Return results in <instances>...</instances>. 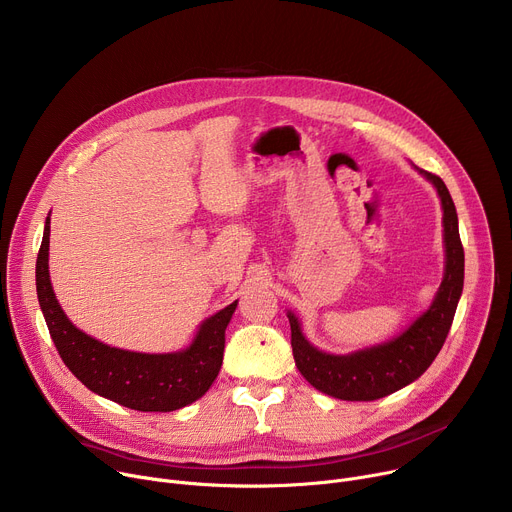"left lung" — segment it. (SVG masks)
<instances>
[{
  "instance_id": "obj_1",
  "label": "left lung",
  "mask_w": 512,
  "mask_h": 512,
  "mask_svg": "<svg viewBox=\"0 0 512 512\" xmlns=\"http://www.w3.org/2000/svg\"><path fill=\"white\" fill-rule=\"evenodd\" d=\"M440 194L444 208L446 271L433 304L397 338L352 354H328L302 334L298 318L287 312L291 348L304 379L318 391L342 401H375L419 379L442 350L452 328L464 287V247L454 200L440 176L415 166Z\"/></svg>"
}]
</instances>
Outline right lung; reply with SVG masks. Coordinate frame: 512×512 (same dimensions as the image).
Here are the masks:
<instances>
[{
  "mask_svg": "<svg viewBox=\"0 0 512 512\" xmlns=\"http://www.w3.org/2000/svg\"><path fill=\"white\" fill-rule=\"evenodd\" d=\"M50 216L36 261V291L52 342L70 373L93 393L135 411H176L200 399L223 364L225 330L237 302L204 320L186 350L168 354L131 352L103 344L62 312L48 273Z\"/></svg>",
  "mask_w": 512,
  "mask_h": 512,
  "instance_id": "right-lung-1",
  "label": "right lung"
}]
</instances>
